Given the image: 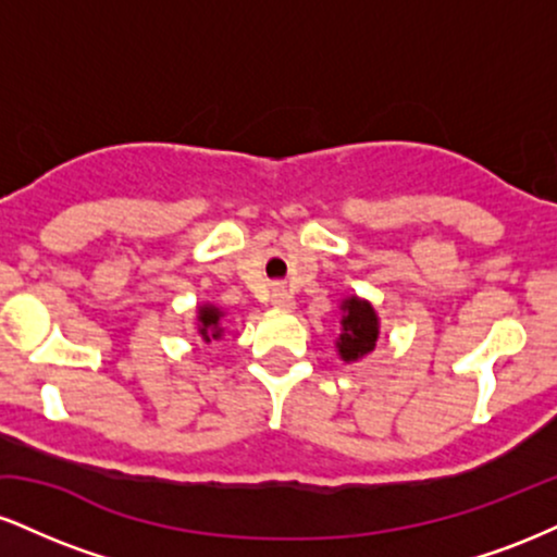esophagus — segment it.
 Returning <instances> with one entry per match:
<instances>
[{"label": "esophagus", "instance_id": "34e87169", "mask_svg": "<svg viewBox=\"0 0 557 557\" xmlns=\"http://www.w3.org/2000/svg\"><path fill=\"white\" fill-rule=\"evenodd\" d=\"M270 300H272L274 309H293V304H296V300H293V293L287 290V287H283V285L274 287Z\"/></svg>", "mask_w": 557, "mask_h": 557}]
</instances>
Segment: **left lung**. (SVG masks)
Here are the masks:
<instances>
[{
  "label": "left lung",
  "instance_id": "obj_1",
  "mask_svg": "<svg viewBox=\"0 0 557 557\" xmlns=\"http://www.w3.org/2000/svg\"><path fill=\"white\" fill-rule=\"evenodd\" d=\"M341 337H337V354L343 361H359L372 354L376 337H380V317L374 306L359 296L345 298L341 304Z\"/></svg>",
  "mask_w": 557,
  "mask_h": 557
}]
</instances>
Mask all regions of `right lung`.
<instances>
[{
	"label": "right lung",
	"instance_id": "add662e5",
	"mask_svg": "<svg viewBox=\"0 0 557 557\" xmlns=\"http://www.w3.org/2000/svg\"><path fill=\"white\" fill-rule=\"evenodd\" d=\"M222 309H216L212 304H203L198 306V335L203 337V343H212L220 341L222 337Z\"/></svg>",
	"mask_w": 557,
	"mask_h": 557
}]
</instances>
